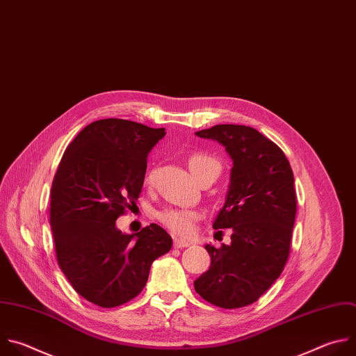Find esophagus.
I'll return each instance as SVG.
<instances>
[{"label":"esophagus","instance_id":"34e87169","mask_svg":"<svg viewBox=\"0 0 356 356\" xmlns=\"http://www.w3.org/2000/svg\"><path fill=\"white\" fill-rule=\"evenodd\" d=\"M189 245H191L189 241H185V240H181V238L174 240V247L175 248H185V247H189Z\"/></svg>","mask_w":356,"mask_h":356}]
</instances>
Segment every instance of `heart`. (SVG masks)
I'll list each match as a JSON object with an SVG mask.
<instances>
[{
	"label": "heart",
	"mask_w": 356,
	"mask_h": 356,
	"mask_svg": "<svg viewBox=\"0 0 356 356\" xmlns=\"http://www.w3.org/2000/svg\"><path fill=\"white\" fill-rule=\"evenodd\" d=\"M189 170L192 171L193 177L197 179L200 175L206 172H213V174H219L220 171V164L218 160L213 157L203 154V153H196L193 154L189 161H188ZM150 179V177H149ZM159 220L168 227L171 232L179 234V236H191L195 229V223L200 219V213L193 209H178V207H168L161 210L157 215Z\"/></svg>",
	"instance_id": "heart-1"
}]
</instances>
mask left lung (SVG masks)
<instances>
[{
  "label": "left lung",
  "instance_id": "1",
  "mask_svg": "<svg viewBox=\"0 0 356 356\" xmlns=\"http://www.w3.org/2000/svg\"><path fill=\"white\" fill-rule=\"evenodd\" d=\"M195 134L218 141L233 160L226 202L213 222L215 230L233 233L229 245H204L211 262L193 286L218 307H244L272 286L288 261L296 218L293 172L283 152L252 127L216 124Z\"/></svg>",
  "mask_w": 356,
  "mask_h": 356
}]
</instances>
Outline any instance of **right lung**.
Segmentation results:
<instances>
[{
  "mask_svg": "<svg viewBox=\"0 0 356 356\" xmlns=\"http://www.w3.org/2000/svg\"><path fill=\"white\" fill-rule=\"evenodd\" d=\"M165 133L124 119L92 122L71 141L54 175L50 225L57 262L74 291L97 306L136 298L152 264L172 247L159 225L134 234L116 227L137 200L147 156Z\"/></svg>",
  "mask_w": 356,
  "mask_h": 356,
  "instance_id": "obj_1",
  "label": "right lung"
}]
</instances>
